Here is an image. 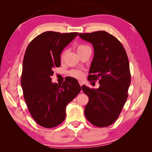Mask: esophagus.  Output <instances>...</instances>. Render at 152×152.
I'll use <instances>...</instances> for the list:
<instances>
[{"mask_svg": "<svg viewBox=\"0 0 152 152\" xmlns=\"http://www.w3.org/2000/svg\"><path fill=\"white\" fill-rule=\"evenodd\" d=\"M78 82H79V84H80V86H82V85H83V84H84L83 81H82V80H79Z\"/></svg>", "mask_w": 152, "mask_h": 152, "instance_id": "esophagus-1", "label": "esophagus"}]
</instances>
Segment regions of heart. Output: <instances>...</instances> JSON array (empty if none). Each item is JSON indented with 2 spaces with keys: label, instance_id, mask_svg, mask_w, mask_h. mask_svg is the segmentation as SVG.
I'll use <instances>...</instances> for the list:
<instances>
[{
  "label": "heart",
  "instance_id": "b5f03b06",
  "mask_svg": "<svg viewBox=\"0 0 152 152\" xmlns=\"http://www.w3.org/2000/svg\"><path fill=\"white\" fill-rule=\"evenodd\" d=\"M86 47H87V46L85 45H78L76 48L77 51L79 52L80 51L83 50V49L85 48ZM63 57H64V53H62L61 56V58H63ZM69 74H70L71 76L74 77V78H80L82 76H83V73H82V72L78 70H72L71 71H70Z\"/></svg>",
  "mask_w": 152,
  "mask_h": 152
}]
</instances>
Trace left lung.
<instances>
[{"label":"left lung","mask_w":152,"mask_h":152,"mask_svg":"<svg viewBox=\"0 0 152 152\" xmlns=\"http://www.w3.org/2000/svg\"><path fill=\"white\" fill-rule=\"evenodd\" d=\"M78 35L93 45L88 80H99L100 84L97 89L82 86L89 99L84 115L92 125L108 127L119 117L127 99L131 74L127 53L116 37L104 31Z\"/></svg>","instance_id":"obj_1"}]
</instances>
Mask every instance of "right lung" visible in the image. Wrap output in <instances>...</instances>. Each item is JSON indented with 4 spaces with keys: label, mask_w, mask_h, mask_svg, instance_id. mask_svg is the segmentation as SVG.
Here are the masks:
<instances>
[{
    "label": "right lung",
    "mask_w": 152,
    "mask_h": 152,
    "mask_svg": "<svg viewBox=\"0 0 152 152\" xmlns=\"http://www.w3.org/2000/svg\"><path fill=\"white\" fill-rule=\"evenodd\" d=\"M78 33L46 31L34 38L25 51L21 76L23 96L35 122L45 128L60 125L66 118V108L81 91L75 78L63 83L51 82L53 69L60 66L61 51Z\"/></svg>",
    "instance_id": "1"
}]
</instances>
